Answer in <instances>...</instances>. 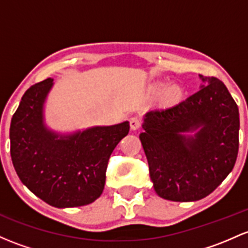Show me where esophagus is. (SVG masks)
Returning a JSON list of instances; mask_svg holds the SVG:
<instances>
[{
  "label": "esophagus",
  "mask_w": 248,
  "mask_h": 248,
  "mask_svg": "<svg viewBox=\"0 0 248 248\" xmlns=\"http://www.w3.org/2000/svg\"><path fill=\"white\" fill-rule=\"evenodd\" d=\"M129 124H131V128L133 131H137V129H139L140 126H141V121H140L138 117H132V119L129 120Z\"/></svg>",
  "instance_id": "obj_1"
}]
</instances>
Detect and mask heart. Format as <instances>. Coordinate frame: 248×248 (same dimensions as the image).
Masks as SVG:
<instances>
[{"instance_id":"obj_1","label":"heart","mask_w":248,"mask_h":248,"mask_svg":"<svg viewBox=\"0 0 248 248\" xmlns=\"http://www.w3.org/2000/svg\"><path fill=\"white\" fill-rule=\"evenodd\" d=\"M165 87V82H155L151 85V91L152 93H158ZM182 95H183V89L179 87L178 84H171L166 87V89L161 93L160 101L164 104H172L176 103L181 100Z\"/></svg>"}]
</instances>
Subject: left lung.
Listing matches in <instances>:
<instances>
[{"label":"left lung","mask_w":248,"mask_h":248,"mask_svg":"<svg viewBox=\"0 0 248 248\" xmlns=\"http://www.w3.org/2000/svg\"><path fill=\"white\" fill-rule=\"evenodd\" d=\"M194 95L144 115L139 138L158 196L192 202L212 194L235 165L239 109L226 85L203 77Z\"/></svg>","instance_id":"1"}]
</instances>
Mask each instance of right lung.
<instances>
[{
  "instance_id": "right-lung-1",
  "label": "right lung",
  "mask_w": 248,
  "mask_h": 248,
  "mask_svg": "<svg viewBox=\"0 0 248 248\" xmlns=\"http://www.w3.org/2000/svg\"><path fill=\"white\" fill-rule=\"evenodd\" d=\"M53 78L23 93L10 122V155L20 181L56 208L93 203L102 195L109 157L129 132V122L59 133L45 122Z\"/></svg>"
}]
</instances>
